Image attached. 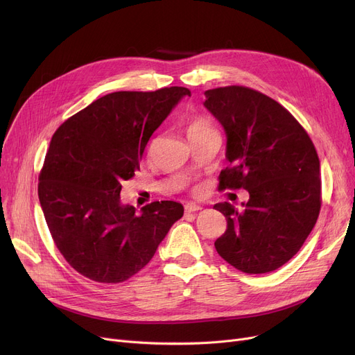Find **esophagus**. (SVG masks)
I'll use <instances>...</instances> for the list:
<instances>
[{"label": "esophagus", "mask_w": 355, "mask_h": 355, "mask_svg": "<svg viewBox=\"0 0 355 355\" xmlns=\"http://www.w3.org/2000/svg\"><path fill=\"white\" fill-rule=\"evenodd\" d=\"M201 210V207L200 206H197V204H187V206H185V213H196V211H200Z\"/></svg>", "instance_id": "1"}]
</instances>
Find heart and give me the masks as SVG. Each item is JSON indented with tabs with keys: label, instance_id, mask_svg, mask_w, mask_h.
I'll return each mask as SVG.
<instances>
[{
	"label": "heart",
	"instance_id": "1",
	"mask_svg": "<svg viewBox=\"0 0 355 355\" xmlns=\"http://www.w3.org/2000/svg\"><path fill=\"white\" fill-rule=\"evenodd\" d=\"M209 129H213L210 122L202 118V116H194L190 119L189 125H187V135H194V134H198V132H204V130H209Z\"/></svg>",
	"mask_w": 355,
	"mask_h": 355
}]
</instances>
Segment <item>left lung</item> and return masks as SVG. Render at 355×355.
<instances>
[{
    "mask_svg": "<svg viewBox=\"0 0 355 355\" xmlns=\"http://www.w3.org/2000/svg\"><path fill=\"white\" fill-rule=\"evenodd\" d=\"M206 106L226 130L230 165L221 190L249 191L243 209L218 202L227 229L217 253L245 273H268L291 260L321 210L320 158L302 125L272 98L245 86L210 89Z\"/></svg>",
    "mask_w": 355,
    "mask_h": 355,
    "instance_id": "obj_1",
    "label": "left lung"
}]
</instances>
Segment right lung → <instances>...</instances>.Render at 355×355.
I'll use <instances>...</instances> for the list:
<instances>
[{"instance_id":"right-lung-1","label":"right lung","mask_w":355,"mask_h":355,"mask_svg":"<svg viewBox=\"0 0 355 355\" xmlns=\"http://www.w3.org/2000/svg\"><path fill=\"white\" fill-rule=\"evenodd\" d=\"M187 87L114 92L55 130L39 175V198L55 248L80 275L119 284L155 254L184 214L177 201L135 213L121 202L122 181L139 170L145 146Z\"/></svg>"}]
</instances>
